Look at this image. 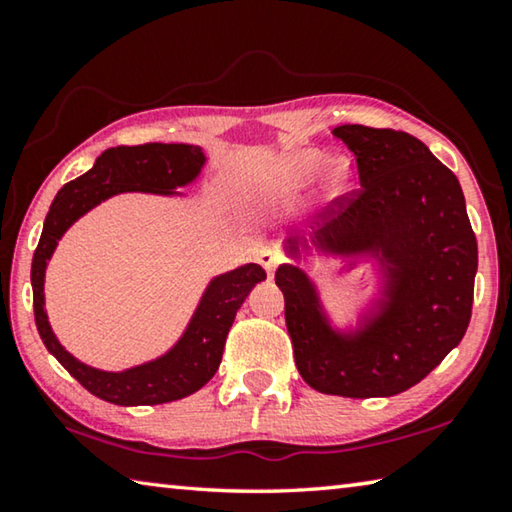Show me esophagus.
Segmentation results:
<instances>
[{
    "instance_id": "esophagus-1",
    "label": "esophagus",
    "mask_w": 512,
    "mask_h": 512,
    "mask_svg": "<svg viewBox=\"0 0 512 512\" xmlns=\"http://www.w3.org/2000/svg\"><path fill=\"white\" fill-rule=\"evenodd\" d=\"M255 259L266 268V273H273L277 264H280V255H277V250L273 246H268V244L257 246Z\"/></svg>"
}]
</instances>
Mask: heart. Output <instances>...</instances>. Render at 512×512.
Instances as JSON below:
<instances>
[{
    "instance_id": "obj_1",
    "label": "heart",
    "mask_w": 512,
    "mask_h": 512,
    "mask_svg": "<svg viewBox=\"0 0 512 512\" xmlns=\"http://www.w3.org/2000/svg\"><path fill=\"white\" fill-rule=\"evenodd\" d=\"M332 176H334L336 183H343V180L348 178V169H345V164H343V162H336V164H334Z\"/></svg>"
}]
</instances>
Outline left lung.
<instances>
[{"label": "left lung", "mask_w": 512, "mask_h": 512, "mask_svg": "<svg viewBox=\"0 0 512 512\" xmlns=\"http://www.w3.org/2000/svg\"><path fill=\"white\" fill-rule=\"evenodd\" d=\"M332 135L354 155L361 187L327 205L320 235L341 250H370L393 264L386 302L345 339L325 323L305 273L282 264L275 284L284 293L298 372L314 391L391 397L427 377L465 336L476 237L458 178L418 137L361 124Z\"/></svg>", "instance_id": "8db88e82"}]
</instances>
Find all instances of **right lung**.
<instances>
[{"mask_svg":"<svg viewBox=\"0 0 512 512\" xmlns=\"http://www.w3.org/2000/svg\"><path fill=\"white\" fill-rule=\"evenodd\" d=\"M205 162L201 146L140 144L103 151L94 167L56 194L31 264L33 314L40 339L60 366L99 400L119 406H153L196 393L219 370L223 345L235 323L237 309L257 282L266 280L259 264H246L214 277L183 339L176 348L144 366L124 372H103L76 361L51 332L45 314V268L58 239L79 216L119 192L171 194L198 176Z\"/></svg>","mask_w":512,"mask_h":512,"instance_id":"right-lung-1","label":"right lung"}]
</instances>
